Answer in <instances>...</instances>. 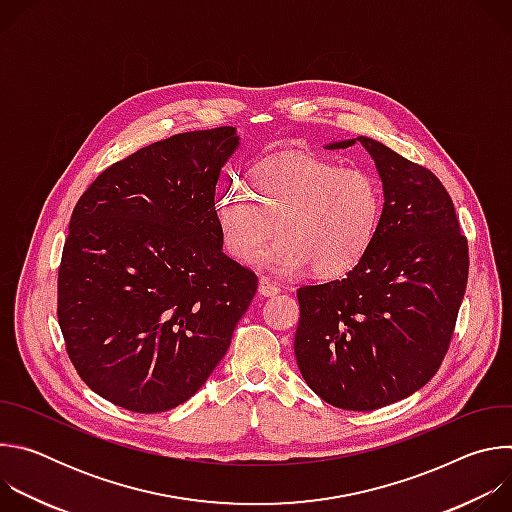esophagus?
<instances>
[{"instance_id": "esophagus-1", "label": "esophagus", "mask_w": 512, "mask_h": 512, "mask_svg": "<svg viewBox=\"0 0 512 512\" xmlns=\"http://www.w3.org/2000/svg\"><path fill=\"white\" fill-rule=\"evenodd\" d=\"M259 294H261L263 298H273V296L279 294V287H277L271 279L261 277V279H259Z\"/></svg>"}]
</instances>
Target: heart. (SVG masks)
I'll return each instance as SVG.
<instances>
[{
  "instance_id": "obj_1",
  "label": "heart",
  "mask_w": 512,
  "mask_h": 512,
  "mask_svg": "<svg viewBox=\"0 0 512 512\" xmlns=\"http://www.w3.org/2000/svg\"><path fill=\"white\" fill-rule=\"evenodd\" d=\"M249 189L233 182L218 194L221 243L233 259L255 263L277 224L282 237L259 261L281 273L310 267L326 279L346 275L369 253L383 218L375 176L320 156L271 158L253 168Z\"/></svg>"
}]
</instances>
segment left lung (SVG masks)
Returning <instances> with one entry per match:
<instances>
[{"label": "left lung", "mask_w": 512, "mask_h": 512, "mask_svg": "<svg viewBox=\"0 0 512 512\" xmlns=\"http://www.w3.org/2000/svg\"><path fill=\"white\" fill-rule=\"evenodd\" d=\"M375 160L385 206L364 259L320 285L298 289L296 360L326 403L373 411L419 391L450 348L468 283V241L454 202L427 168L381 141L356 137Z\"/></svg>", "instance_id": "left-lung-1"}]
</instances>
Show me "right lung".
Segmentation results:
<instances>
[{"mask_svg":"<svg viewBox=\"0 0 512 512\" xmlns=\"http://www.w3.org/2000/svg\"><path fill=\"white\" fill-rule=\"evenodd\" d=\"M235 127L178 133L115 162L83 192L58 267V324L103 399L160 413L229 350L257 275L223 253L214 188Z\"/></svg>","mask_w":512,"mask_h":512,"instance_id":"obj_1","label":"right lung"}]
</instances>
